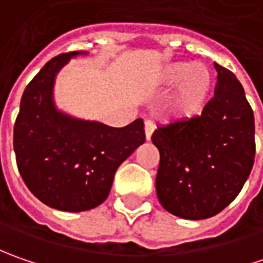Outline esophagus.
<instances>
[{"label":"esophagus","instance_id":"esophagus-1","mask_svg":"<svg viewBox=\"0 0 263 263\" xmlns=\"http://www.w3.org/2000/svg\"><path fill=\"white\" fill-rule=\"evenodd\" d=\"M154 130H155V123L151 121V120H146V121H145V135H146V140H151Z\"/></svg>","mask_w":263,"mask_h":263}]
</instances>
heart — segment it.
<instances>
[{
    "mask_svg": "<svg viewBox=\"0 0 263 263\" xmlns=\"http://www.w3.org/2000/svg\"><path fill=\"white\" fill-rule=\"evenodd\" d=\"M162 86H176L173 108L181 116H193L202 108L211 89V76L200 64L173 63L159 74Z\"/></svg>",
    "mask_w": 263,
    "mask_h": 263,
    "instance_id": "1",
    "label": "heart"
}]
</instances>
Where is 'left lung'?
Listing matches in <instances>:
<instances>
[{
    "label": "left lung",
    "instance_id": "left-lung-1",
    "mask_svg": "<svg viewBox=\"0 0 263 263\" xmlns=\"http://www.w3.org/2000/svg\"><path fill=\"white\" fill-rule=\"evenodd\" d=\"M218 82L202 114L159 126L157 195L170 214L205 219L228 206L255 161V117L245 89L230 70L214 64Z\"/></svg>",
    "mask_w": 263,
    "mask_h": 263
}]
</instances>
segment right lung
<instances>
[{
    "mask_svg": "<svg viewBox=\"0 0 263 263\" xmlns=\"http://www.w3.org/2000/svg\"><path fill=\"white\" fill-rule=\"evenodd\" d=\"M83 54H61L41 68L26 86L14 124L15 161L26 186L42 203L66 212L101 205L117 168L145 142L142 118L117 128L57 108V74L70 58Z\"/></svg>",
    "mask_w": 263,
    "mask_h": 263,
    "instance_id": "right-lung-1",
    "label": "right lung"
}]
</instances>
